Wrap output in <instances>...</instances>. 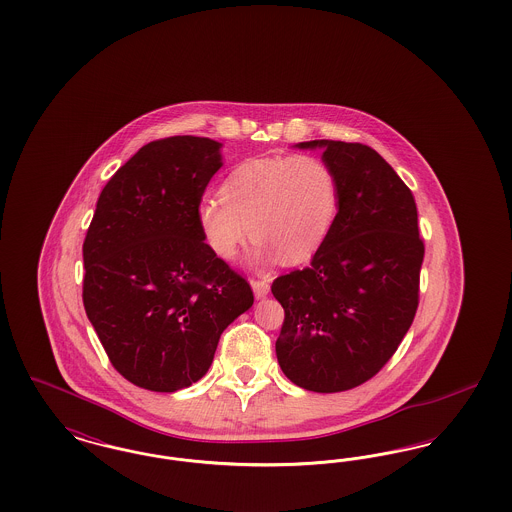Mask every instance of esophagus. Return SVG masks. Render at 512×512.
I'll list each match as a JSON object with an SVG mask.
<instances>
[{"label":"esophagus","instance_id":"esophagus-1","mask_svg":"<svg viewBox=\"0 0 512 512\" xmlns=\"http://www.w3.org/2000/svg\"><path fill=\"white\" fill-rule=\"evenodd\" d=\"M251 288H253V292H255V297H265L268 292H270V284H268V280H261V278H253L251 280Z\"/></svg>","mask_w":512,"mask_h":512}]
</instances>
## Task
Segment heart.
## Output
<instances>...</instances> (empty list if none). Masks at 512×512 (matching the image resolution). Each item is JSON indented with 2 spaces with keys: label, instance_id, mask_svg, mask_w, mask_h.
Returning a JSON list of instances; mask_svg holds the SVG:
<instances>
[{
  "label": "heart",
  "instance_id": "b5f03b06",
  "mask_svg": "<svg viewBox=\"0 0 512 512\" xmlns=\"http://www.w3.org/2000/svg\"><path fill=\"white\" fill-rule=\"evenodd\" d=\"M340 211V180L315 153L257 157L240 163L205 197L197 222L220 259H234L249 232L261 261L297 265L311 259L330 236Z\"/></svg>",
  "mask_w": 512,
  "mask_h": 512
}]
</instances>
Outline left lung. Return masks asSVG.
<instances>
[{"label": "left lung", "mask_w": 512, "mask_h": 512, "mask_svg": "<svg viewBox=\"0 0 512 512\" xmlns=\"http://www.w3.org/2000/svg\"><path fill=\"white\" fill-rule=\"evenodd\" d=\"M299 147L324 149L340 180V211L311 265L270 286L284 307L276 357L299 388L351 390L384 368L413 324L424 259L416 203L372 147Z\"/></svg>", "instance_id": "left-lung-1"}]
</instances>
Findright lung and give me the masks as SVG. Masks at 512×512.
I'll use <instances>...</instances> for the list:
<instances>
[{"mask_svg":"<svg viewBox=\"0 0 512 512\" xmlns=\"http://www.w3.org/2000/svg\"><path fill=\"white\" fill-rule=\"evenodd\" d=\"M219 147L197 136L149 142L105 184L84 238L86 315L111 365L144 390L192 386L253 305L249 282L197 222Z\"/></svg>","mask_w":512,"mask_h":512,"instance_id":"add662e5","label":"right lung"}]
</instances>
